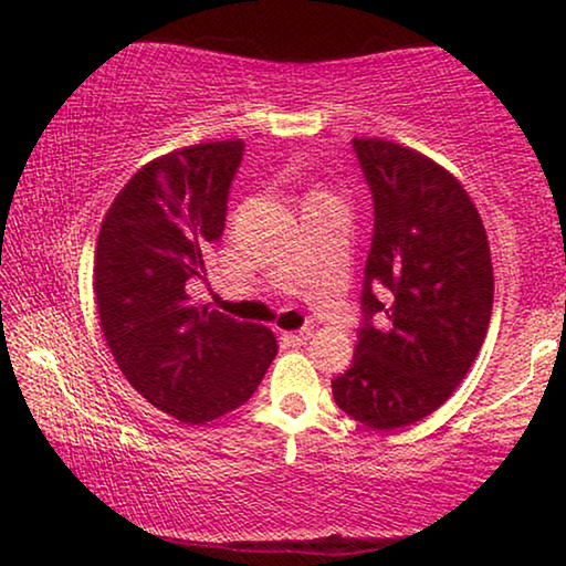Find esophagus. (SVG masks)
Listing matches in <instances>:
<instances>
[{"label":"esophagus","mask_w":566,"mask_h":566,"mask_svg":"<svg viewBox=\"0 0 566 566\" xmlns=\"http://www.w3.org/2000/svg\"><path fill=\"white\" fill-rule=\"evenodd\" d=\"M314 337V332L312 329H298V332H285L283 335V339H289V343L293 345V347H301V345H306L308 339Z\"/></svg>","instance_id":"1"}]
</instances>
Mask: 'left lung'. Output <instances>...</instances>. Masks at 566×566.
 <instances>
[{
  "mask_svg": "<svg viewBox=\"0 0 566 566\" xmlns=\"http://www.w3.org/2000/svg\"><path fill=\"white\" fill-rule=\"evenodd\" d=\"M374 192V242L353 366L332 381L337 407L374 430L407 428L443 405L486 337L492 254L463 185L409 146L353 138ZM384 315L381 328L369 319Z\"/></svg>",
  "mask_w": 566,
  "mask_h": 566,
  "instance_id": "8db88e82",
  "label": "left lung"
}]
</instances>
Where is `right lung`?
I'll list each match as a JSON object with an SVG mask.
<instances>
[{
    "mask_svg": "<svg viewBox=\"0 0 566 566\" xmlns=\"http://www.w3.org/2000/svg\"><path fill=\"white\" fill-rule=\"evenodd\" d=\"M242 151V138H227L151 159L115 196L95 247L99 329L120 374L185 424L242 407L277 353L273 329L190 296L208 244L223 234Z\"/></svg>",
    "mask_w": 566,
    "mask_h": 566,
    "instance_id": "add662e5",
    "label": "right lung"
}]
</instances>
